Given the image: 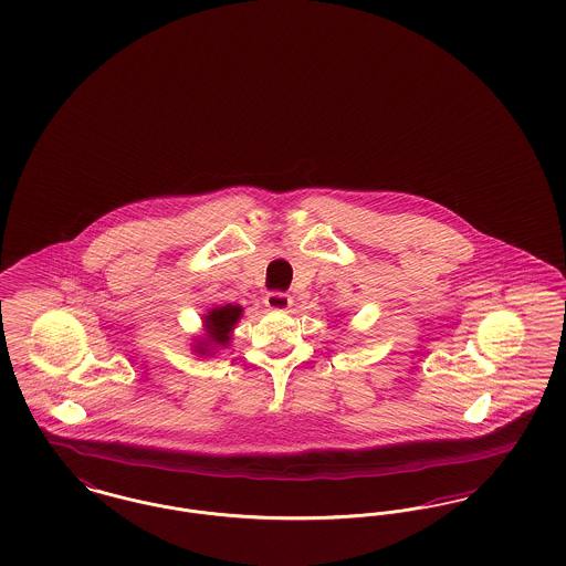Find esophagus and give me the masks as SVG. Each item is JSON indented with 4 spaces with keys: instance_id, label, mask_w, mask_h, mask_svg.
I'll return each mask as SVG.
<instances>
[{
    "instance_id": "esophagus-1",
    "label": "esophagus",
    "mask_w": 566,
    "mask_h": 566,
    "mask_svg": "<svg viewBox=\"0 0 566 566\" xmlns=\"http://www.w3.org/2000/svg\"><path fill=\"white\" fill-rule=\"evenodd\" d=\"M265 305L270 310H289L293 305V296L280 293V291H273V293L265 295Z\"/></svg>"
}]
</instances>
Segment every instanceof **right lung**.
Wrapping results in <instances>:
<instances>
[{
	"label": "right lung",
	"mask_w": 566,
	"mask_h": 566,
	"mask_svg": "<svg viewBox=\"0 0 566 566\" xmlns=\"http://www.w3.org/2000/svg\"><path fill=\"white\" fill-rule=\"evenodd\" d=\"M242 305H222V307H212L203 316V326H206V337L195 346L197 354H210L214 348H227L231 342V331L242 318ZM213 348L210 349L209 346Z\"/></svg>",
	"instance_id": "right-lung-1"
}]
</instances>
